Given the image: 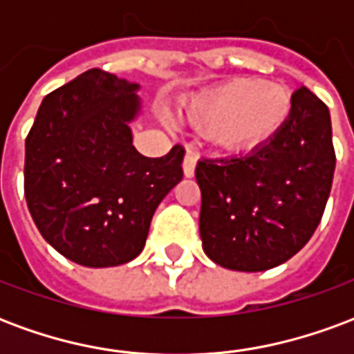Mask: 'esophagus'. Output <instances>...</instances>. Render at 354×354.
<instances>
[{"label": "esophagus", "instance_id": "34e87169", "mask_svg": "<svg viewBox=\"0 0 354 354\" xmlns=\"http://www.w3.org/2000/svg\"><path fill=\"white\" fill-rule=\"evenodd\" d=\"M195 167H197V157H195L192 151H187L184 157V162H182V169H184L185 178L195 176Z\"/></svg>", "mask_w": 354, "mask_h": 354}]
</instances>
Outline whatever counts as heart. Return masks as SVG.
Listing matches in <instances>:
<instances>
[{
	"label": "heart",
	"mask_w": 354,
	"mask_h": 354,
	"mask_svg": "<svg viewBox=\"0 0 354 354\" xmlns=\"http://www.w3.org/2000/svg\"><path fill=\"white\" fill-rule=\"evenodd\" d=\"M294 98L288 88L263 80L241 77L195 96L182 109L193 131L212 136L227 151L266 146L288 123Z\"/></svg>",
	"instance_id": "heart-1"
}]
</instances>
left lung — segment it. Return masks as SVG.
Listing matches in <instances>:
<instances>
[{
	"mask_svg": "<svg viewBox=\"0 0 354 354\" xmlns=\"http://www.w3.org/2000/svg\"><path fill=\"white\" fill-rule=\"evenodd\" d=\"M290 121L243 157L201 159L203 250L233 271H266L297 254L319 227L332 189L335 151L326 104L294 93Z\"/></svg>",
	"mask_w": 354,
	"mask_h": 354,
	"instance_id": "left-lung-1",
	"label": "left lung"
}]
</instances>
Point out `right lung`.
I'll return each mask as SVG.
<instances>
[{"label":"right lung","instance_id":"right-lung-1","mask_svg":"<svg viewBox=\"0 0 354 354\" xmlns=\"http://www.w3.org/2000/svg\"><path fill=\"white\" fill-rule=\"evenodd\" d=\"M136 88L93 68L43 98L26 136L28 210L43 239L80 266L134 260L155 208L184 174L180 144L162 157L132 146Z\"/></svg>","mask_w":354,"mask_h":354}]
</instances>
